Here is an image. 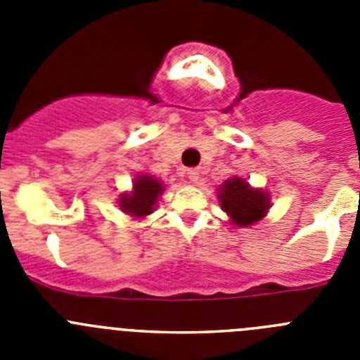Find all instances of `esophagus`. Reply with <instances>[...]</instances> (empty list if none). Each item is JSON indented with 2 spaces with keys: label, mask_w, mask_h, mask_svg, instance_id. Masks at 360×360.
<instances>
[{
  "label": "esophagus",
  "mask_w": 360,
  "mask_h": 360,
  "mask_svg": "<svg viewBox=\"0 0 360 360\" xmlns=\"http://www.w3.org/2000/svg\"><path fill=\"white\" fill-rule=\"evenodd\" d=\"M187 178H189L193 184L198 182V180H200V169H198V167H191V169H187Z\"/></svg>",
  "instance_id": "obj_1"
}]
</instances>
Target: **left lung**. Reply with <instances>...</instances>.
Masks as SVG:
<instances>
[{"instance_id": "obj_1", "label": "left lung", "mask_w": 360, "mask_h": 360, "mask_svg": "<svg viewBox=\"0 0 360 360\" xmlns=\"http://www.w3.org/2000/svg\"><path fill=\"white\" fill-rule=\"evenodd\" d=\"M221 209L236 225H252L265 216L269 209V196L257 189H250L241 178H231L219 189Z\"/></svg>"}]
</instances>
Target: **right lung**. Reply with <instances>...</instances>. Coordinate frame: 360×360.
Masks as SVG:
<instances>
[{
    "instance_id": "obj_1",
    "label": "right lung",
    "mask_w": 360,
    "mask_h": 360,
    "mask_svg": "<svg viewBox=\"0 0 360 360\" xmlns=\"http://www.w3.org/2000/svg\"><path fill=\"white\" fill-rule=\"evenodd\" d=\"M162 193V184L157 178L141 174L135 180V189L131 195H124L120 200V207L124 212L142 218L146 214H151L155 203H157L158 195Z\"/></svg>"
}]
</instances>
